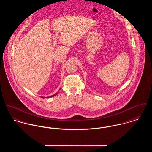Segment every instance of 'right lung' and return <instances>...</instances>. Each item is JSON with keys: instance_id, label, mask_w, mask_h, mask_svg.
Segmentation results:
<instances>
[{"instance_id": "1", "label": "right lung", "mask_w": 152, "mask_h": 152, "mask_svg": "<svg viewBox=\"0 0 152 152\" xmlns=\"http://www.w3.org/2000/svg\"><path fill=\"white\" fill-rule=\"evenodd\" d=\"M60 89H61V88H60ZM60 89L59 90H60ZM57 94H58V92H57L56 94H55V95H52V96H50L48 97V98H49V97H52L55 96H56V95H57ZM41 97H42V98H44V97L43 96Z\"/></svg>"}]
</instances>
